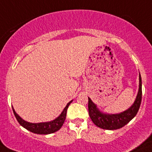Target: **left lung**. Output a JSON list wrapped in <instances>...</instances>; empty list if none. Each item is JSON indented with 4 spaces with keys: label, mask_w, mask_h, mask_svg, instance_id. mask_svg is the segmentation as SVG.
I'll return each mask as SVG.
<instances>
[{
    "label": "left lung",
    "mask_w": 152,
    "mask_h": 152,
    "mask_svg": "<svg viewBox=\"0 0 152 152\" xmlns=\"http://www.w3.org/2000/svg\"><path fill=\"white\" fill-rule=\"evenodd\" d=\"M139 91L134 104L125 112L115 115L103 114L97 108L91 99L88 97V111L89 115L91 120L97 126L104 129H117L126 125L137 113L140 108L141 98H142V84L141 76H139Z\"/></svg>",
    "instance_id": "obj_1"
}]
</instances>
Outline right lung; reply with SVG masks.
I'll return each instance as SVG.
<instances>
[{
    "instance_id": "1",
    "label": "right lung",
    "mask_w": 152,
    "mask_h": 152,
    "mask_svg": "<svg viewBox=\"0 0 152 152\" xmlns=\"http://www.w3.org/2000/svg\"><path fill=\"white\" fill-rule=\"evenodd\" d=\"M72 102V101H71V102L68 103L67 105L65 106V108H64L63 112H61V114L57 119L51 121V122H48V123H28L26 121L23 120L20 116H18V115L16 114V112H15L14 109H13V108H12V109H13V112H14L15 116L17 121L19 123L21 126H23V127L29 130L32 133H34V134H49L55 133V132L58 131V129H61V127L63 125L64 122H65V117H66V112H67L69 105L70 103Z\"/></svg>"
}]
</instances>
